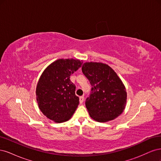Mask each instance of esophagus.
Instances as JSON below:
<instances>
[{"mask_svg":"<svg viewBox=\"0 0 161 161\" xmlns=\"http://www.w3.org/2000/svg\"><path fill=\"white\" fill-rule=\"evenodd\" d=\"M84 96H81V97H80V98H79V101H80V104H82V103H83V101H84Z\"/></svg>","mask_w":161,"mask_h":161,"instance_id":"34e87169","label":"esophagus"}]
</instances>
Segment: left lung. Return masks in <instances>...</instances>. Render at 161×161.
Returning <instances> with one entry per match:
<instances>
[{
	"mask_svg": "<svg viewBox=\"0 0 161 161\" xmlns=\"http://www.w3.org/2000/svg\"><path fill=\"white\" fill-rule=\"evenodd\" d=\"M82 71L92 86L85 105L91 118L99 122L113 120L124 111L127 92L122 81L108 64L85 62Z\"/></svg>",
	"mask_w": 161,
	"mask_h": 161,
	"instance_id": "8db88e82",
	"label": "left lung"
}]
</instances>
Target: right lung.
Here are the masks:
<instances>
[{
  "label": "right lung",
  "mask_w": 161,
  "mask_h": 161,
  "mask_svg": "<svg viewBox=\"0 0 161 161\" xmlns=\"http://www.w3.org/2000/svg\"><path fill=\"white\" fill-rule=\"evenodd\" d=\"M79 60L58 59L43 72L36 87V99L43 114L55 122L69 120L79 104L70 76L82 66Z\"/></svg>",
  "instance_id": "right-lung-1"
}]
</instances>
